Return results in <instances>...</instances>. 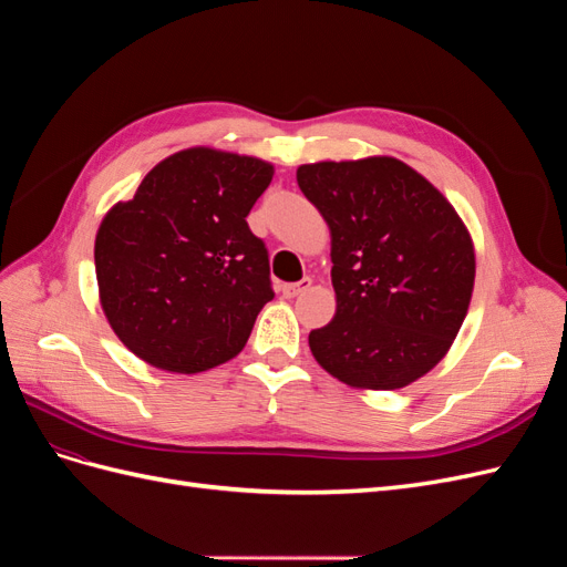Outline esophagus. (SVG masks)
<instances>
[{
	"instance_id": "obj_1",
	"label": "esophagus",
	"mask_w": 567,
	"mask_h": 567,
	"mask_svg": "<svg viewBox=\"0 0 567 567\" xmlns=\"http://www.w3.org/2000/svg\"><path fill=\"white\" fill-rule=\"evenodd\" d=\"M310 288H312V279L305 277V279L298 281V284H284V286H281V296H284V298H296V296L305 293V290H310Z\"/></svg>"
}]
</instances>
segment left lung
Returning <instances> with one entry per match:
<instances>
[{
  "label": "left lung",
  "mask_w": 567,
  "mask_h": 567,
  "mask_svg": "<svg viewBox=\"0 0 567 567\" xmlns=\"http://www.w3.org/2000/svg\"><path fill=\"white\" fill-rule=\"evenodd\" d=\"M331 229L336 317L310 350L350 388L398 390L447 354L466 319L475 250L454 205L390 156L298 167Z\"/></svg>",
  "instance_id": "8db88e82"
}]
</instances>
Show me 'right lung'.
<instances>
[{
    "mask_svg": "<svg viewBox=\"0 0 567 567\" xmlns=\"http://www.w3.org/2000/svg\"><path fill=\"white\" fill-rule=\"evenodd\" d=\"M271 177L260 158L194 146L161 161L101 219L99 300L130 352L198 373L246 348L274 298L267 248L246 221Z\"/></svg>",
    "mask_w": 567,
    "mask_h": 567,
    "instance_id": "right-lung-1",
    "label": "right lung"
}]
</instances>
